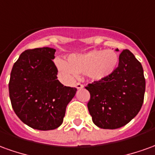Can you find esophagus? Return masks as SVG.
I'll list each match as a JSON object with an SVG mask.
<instances>
[{"instance_id":"esophagus-1","label":"esophagus","mask_w":155,"mask_h":155,"mask_svg":"<svg viewBox=\"0 0 155 155\" xmlns=\"http://www.w3.org/2000/svg\"><path fill=\"white\" fill-rule=\"evenodd\" d=\"M75 87H76L77 89H81V88H83V85L81 84V83H79V82H77V83L75 84Z\"/></svg>"}]
</instances>
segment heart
Returning <instances> with one entry per match:
<instances>
[{"instance_id": "b5f03b06", "label": "heart", "mask_w": 155, "mask_h": 155, "mask_svg": "<svg viewBox=\"0 0 155 155\" xmlns=\"http://www.w3.org/2000/svg\"><path fill=\"white\" fill-rule=\"evenodd\" d=\"M119 57L113 50H91L83 54L69 56L68 63L56 59V66L65 77L78 74H85L91 81L107 79L115 72L118 66Z\"/></svg>"}]
</instances>
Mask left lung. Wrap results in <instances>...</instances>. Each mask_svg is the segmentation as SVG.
<instances>
[{"label":"left lung","instance_id":"1","mask_svg":"<svg viewBox=\"0 0 155 155\" xmlns=\"http://www.w3.org/2000/svg\"><path fill=\"white\" fill-rule=\"evenodd\" d=\"M85 89L91 95L89 112L96 126L103 129L125 126L137 116L143 103L145 78L141 63L124 49L115 72L107 79L88 84Z\"/></svg>","mask_w":155,"mask_h":155}]
</instances>
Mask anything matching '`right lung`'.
Instances as JSON below:
<instances>
[{"mask_svg": "<svg viewBox=\"0 0 155 155\" xmlns=\"http://www.w3.org/2000/svg\"><path fill=\"white\" fill-rule=\"evenodd\" d=\"M55 51L48 47L25 50L11 72L12 107L22 123L38 130L59 127L77 91L57 80L58 69L53 61Z\"/></svg>", "mask_w": 155, "mask_h": 155, "instance_id": "right-lung-1", "label": "right lung"}]
</instances>
